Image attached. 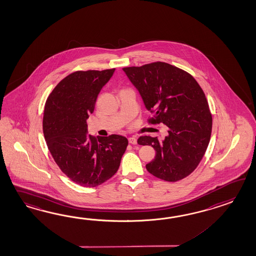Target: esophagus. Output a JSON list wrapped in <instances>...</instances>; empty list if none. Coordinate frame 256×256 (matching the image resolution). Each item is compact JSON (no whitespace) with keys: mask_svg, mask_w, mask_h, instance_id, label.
<instances>
[{"mask_svg":"<svg viewBox=\"0 0 256 256\" xmlns=\"http://www.w3.org/2000/svg\"><path fill=\"white\" fill-rule=\"evenodd\" d=\"M128 141H129V143L131 144H137V140L136 137H129Z\"/></svg>","mask_w":256,"mask_h":256,"instance_id":"esophagus-1","label":"esophagus"}]
</instances>
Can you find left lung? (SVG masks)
<instances>
[{
    "label": "left lung",
    "mask_w": 256,
    "mask_h": 256,
    "mask_svg": "<svg viewBox=\"0 0 256 256\" xmlns=\"http://www.w3.org/2000/svg\"><path fill=\"white\" fill-rule=\"evenodd\" d=\"M122 70L153 114L149 122L168 128L165 139L138 138L139 144L156 150L146 170L166 182L187 177L202 160L212 131V115L201 86L187 72L162 62Z\"/></svg>",
    "instance_id": "1"
}]
</instances>
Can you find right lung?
<instances>
[{"label":"right lung","instance_id":"add662e5","mask_svg":"<svg viewBox=\"0 0 256 256\" xmlns=\"http://www.w3.org/2000/svg\"><path fill=\"white\" fill-rule=\"evenodd\" d=\"M115 69L78 71L67 76L50 94L44 108L43 134L60 170L76 184L96 187L117 172L128 146L118 134H88L86 120Z\"/></svg>","mask_w":256,"mask_h":256}]
</instances>
